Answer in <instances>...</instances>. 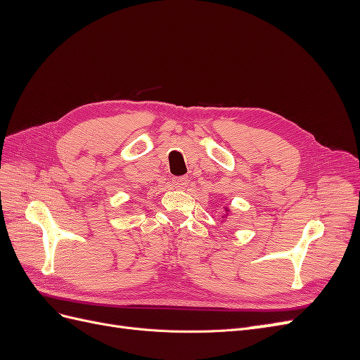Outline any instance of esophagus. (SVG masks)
I'll list each match as a JSON object with an SVG mask.
<instances>
[{"mask_svg":"<svg viewBox=\"0 0 360 360\" xmlns=\"http://www.w3.org/2000/svg\"><path fill=\"white\" fill-rule=\"evenodd\" d=\"M188 183H189L188 177H174L172 179V186L177 189H184L188 186Z\"/></svg>","mask_w":360,"mask_h":360,"instance_id":"1","label":"esophagus"}]
</instances>
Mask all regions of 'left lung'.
<instances>
[{
  "label": "left lung",
  "mask_w": 360,
  "mask_h": 360,
  "mask_svg": "<svg viewBox=\"0 0 360 360\" xmlns=\"http://www.w3.org/2000/svg\"><path fill=\"white\" fill-rule=\"evenodd\" d=\"M225 210H226V213H228V212H230V210H228V209H226V207H225ZM222 217H224V216H222Z\"/></svg>",
  "instance_id": "1"
}]
</instances>
